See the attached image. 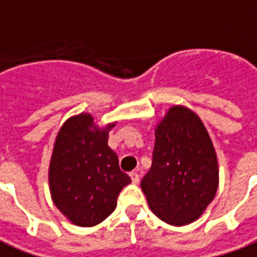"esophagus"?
<instances>
[{
  "mask_svg": "<svg viewBox=\"0 0 257 257\" xmlns=\"http://www.w3.org/2000/svg\"><path fill=\"white\" fill-rule=\"evenodd\" d=\"M129 176H131V180H132L134 184H139V181H140V176H139L138 172H132Z\"/></svg>",
  "mask_w": 257,
  "mask_h": 257,
  "instance_id": "esophagus-1",
  "label": "esophagus"
}]
</instances>
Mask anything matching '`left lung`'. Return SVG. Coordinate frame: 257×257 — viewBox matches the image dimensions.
Returning a JSON list of instances; mask_svg holds the SVG:
<instances>
[{
	"instance_id": "1",
	"label": "left lung",
	"mask_w": 257,
	"mask_h": 257,
	"mask_svg": "<svg viewBox=\"0 0 257 257\" xmlns=\"http://www.w3.org/2000/svg\"><path fill=\"white\" fill-rule=\"evenodd\" d=\"M219 170L204 123L185 106H173L155 128L153 166L140 187L154 214L173 226L188 225L215 197Z\"/></svg>"
}]
</instances>
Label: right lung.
Listing matches in <instances>:
<instances>
[{
    "label": "right lung",
    "instance_id": "add662e5",
    "mask_svg": "<svg viewBox=\"0 0 257 257\" xmlns=\"http://www.w3.org/2000/svg\"><path fill=\"white\" fill-rule=\"evenodd\" d=\"M114 125L99 128L91 114L81 113L66 119L57 134L49 166L51 199L76 226L90 227L106 219L131 182L107 146Z\"/></svg>",
    "mask_w": 257,
    "mask_h": 257
}]
</instances>
